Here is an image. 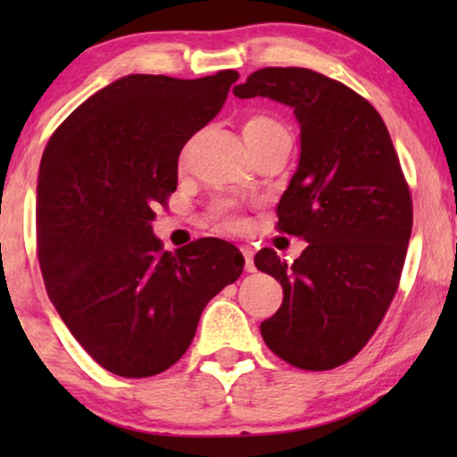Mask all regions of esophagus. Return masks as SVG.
Listing matches in <instances>:
<instances>
[{"instance_id": "34e87169", "label": "esophagus", "mask_w": 457, "mask_h": 457, "mask_svg": "<svg viewBox=\"0 0 457 457\" xmlns=\"http://www.w3.org/2000/svg\"><path fill=\"white\" fill-rule=\"evenodd\" d=\"M243 258H245V272H255V264H253V252L249 247H241Z\"/></svg>"}]
</instances>
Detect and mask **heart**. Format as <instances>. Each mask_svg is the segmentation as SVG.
<instances>
[{
    "label": "heart",
    "instance_id": "obj_1",
    "mask_svg": "<svg viewBox=\"0 0 457 457\" xmlns=\"http://www.w3.org/2000/svg\"><path fill=\"white\" fill-rule=\"evenodd\" d=\"M280 135H287V130L280 127L277 120H272V118L268 116H260V114L249 116L247 120L243 122V139H245L249 149L258 147L262 143L270 141L274 137H280ZM212 216L220 222V227L228 230H239L243 228V224H245L228 202L214 204V208H212Z\"/></svg>",
    "mask_w": 457,
    "mask_h": 457
}]
</instances>
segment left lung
<instances>
[{"mask_svg": "<svg viewBox=\"0 0 457 457\" xmlns=\"http://www.w3.org/2000/svg\"><path fill=\"white\" fill-rule=\"evenodd\" d=\"M233 93L289 105L302 130L277 228L308 247L293 264L272 249L255 253L258 270L283 285L260 333L291 366L330 370L366 345L402 277L411 197L395 147L364 97L308 68H262Z\"/></svg>", "mask_w": 457, "mask_h": 457, "instance_id": "8db88e82", "label": "left lung"}]
</instances>
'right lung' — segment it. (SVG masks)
I'll list each match as a JSON object with an SVG mask.
<instances>
[{
    "label": "right lung",
    "instance_id": "obj_1",
    "mask_svg": "<svg viewBox=\"0 0 457 457\" xmlns=\"http://www.w3.org/2000/svg\"><path fill=\"white\" fill-rule=\"evenodd\" d=\"M239 74H129L55 129L37 183V253L47 295L87 353L124 378L183 358L212 297L243 272L233 243L164 252L155 205L177 191L179 155Z\"/></svg>",
    "mask_w": 457,
    "mask_h": 457
}]
</instances>
